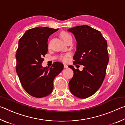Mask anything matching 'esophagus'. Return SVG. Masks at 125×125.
<instances>
[{"label":"esophagus","mask_w":125,"mask_h":125,"mask_svg":"<svg viewBox=\"0 0 125 125\" xmlns=\"http://www.w3.org/2000/svg\"><path fill=\"white\" fill-rule=\"evenodd\" d=\"M68 67V65L67 64H64V68H67Z\"/></svg>","instance_id":"obj_1"}]
</instances>
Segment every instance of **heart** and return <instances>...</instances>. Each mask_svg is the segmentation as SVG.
<instances>
[{"label": "heart", "mask_w": 125, "mask_h": 125, "mask_svg": "<svg viewBox=\"0 0 125 125\" xmlns=\"http://www.w3.org/2000/svg\"><path fill=\"white\" fill-rule=\"evenodd\" d=\"M61 37H62L63 41H65V40L67 39L68 38L71 37V36L69 35L68 33H67L66 32H62L61 33ZM70 56H71V54L69 53H67L61 56V60L62 61H63V62H67V61L68 60V58Z\"/></svg>", "instance_id": "1"}]
</instances>
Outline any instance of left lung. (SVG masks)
<instances>
[{
  "label": "left lung",
  "instance_id": "left-lung-1",
  "mask_svg": "<svg viewBox=\"0 0 125 125\" xmlns=\"http://www.w3.org/2000/svg\"><path fill=\"white\" fill-rule=\"evenodd\" d=\"M68 31L74 35L77 41L73 64L84 66L82 71L69 66L74 72L69 82V89L78 98H87L99 89L105 78L109 60L107 41L100 31L88 25L77 26Z\"/></svg>",
  "mask_w": 125,
  "mask_h": 125
}]
</instances>
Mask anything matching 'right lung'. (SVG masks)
<instances>
[{"label":"right lung","mask_w":125,"mask_h":125,"mask_svg":"<svg viewBox=\"0 0 125 125\" xmlns=\"http://www.w3.org/2000/svg\"><path fill=\"white\" fill-rule=\"evenodd\" d=\"M58 30L35 27L27 30L19 41L16 73L25 90L35 98H43L52 93L54 78L63 69V64L58 62L51 68L41 65L48 51V38Z\"/></svg>","instance_id":"obj_1"}]
</instances>
